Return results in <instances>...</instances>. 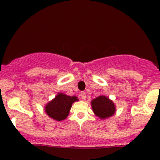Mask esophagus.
Returning <instances> with one entry per match:
<instances>
[{"label":"esophagus","mask_w":160,"mask_h":160,"mask_svg":"<svg viewBox=\"0 0 160 160\" xmlns=\"http://www.w3.org/2000/svg\"><path fill=\"white\" fill-rule=\"evenodd\" d=\"M80 96H81V98L82 99V100H85L86 98V92H80Z\"/></svg>","instance_id":"34e87169"}]
</instances>
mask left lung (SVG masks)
<instances>
[{
	"label": "left lung",
	"instance_id": "left-lung-1",
	"mask_svg": "<svg viewBox=\"0 0 160 160\" xmlns=\"http://www.w3.org/2000/svg\"><path fill=\"white\" fill-rule=\"evenodd\" d=\"M93 113L101 120H105L114 115L116 105L113 102L104 95H101L91 101Z\"/></svg>",
	"mask_w": 160,
	"mask_h": 160
}]
</instances>
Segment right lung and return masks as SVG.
<instances>
[{"instance_id": "add662e5", "label": "right lung", "mask_w": 160, "mask_h": 160, "mask_svg": "<svg viewBox=\"0 0 160 160\" xmlns=\"http://www.w3.org/2000/svg\"><path fill=\"white\" fill-rule=\"evenodd\" d=\"M78 100L77 96H69L65 93L58 92L54 98L46 104L44 111L52 120H64L68 116L72 104Z\"/></svg>"}]
</instances>
